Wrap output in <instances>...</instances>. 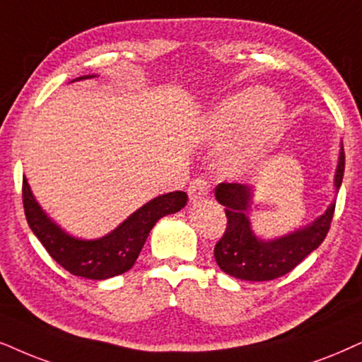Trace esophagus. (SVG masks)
<instances>
[{
	"mask_svg": "<svg viewBox=\"0 0 362 362\" xmlns=\"http://www.w3.org/2000/svg\"><path fill=\"white\" fill-rule=\"evenodd\" d=\"M210 194V185L205 178L199 177L192 182L189 187V197H190V202H200V200H205Z\"/></svg>",
	"mask_w": 362,
	"mask_h": 362,
	"instance_id": "esophagus-1",
	"label": "esophagus"
}]
</instances>
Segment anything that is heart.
Returning a JSON list of instances; mask_svg holds the SVG:
<instances>
[{"label": "heart", "mask_w": 362, "mask_h": 362, "mask_svg": "<svg viewBox=\"0 0 362 362\" xmlns=\"http://www.w3.org/2000/svg\"><path fill=\"white\" fill-rule=\"evenodd\" d=\"M284 120L286 108L277 95L264 88H249L226 98L209 112L200 134L212 144H228L237 139L226 170L240 175L277 144Z\"/></svg>", "instance_id": "1"}]
</instances>
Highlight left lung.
Masks as SVG:
<instances>
[{"label":"left lung","mask_w":362,"mask_h":362,"mask_svg":"<svg viewBox=\"0 0 362 362\" xmlns=\"http://www.w3.org/2000/svg\"><path fill=\"white\" fill-rule=\"evenodd\" d=\"M344 177V148L339 150L334 187L339 190ZM215 199L226 207L227 228L215 244L214 255L218 267L240 281H272L291 272L326 239L334 217L336 202L308 226L289 234L264 240L254 234L249 209L254 199V187L242 184H218Z\"/></svg>","instance_id":"obj_1"}]
</instances>
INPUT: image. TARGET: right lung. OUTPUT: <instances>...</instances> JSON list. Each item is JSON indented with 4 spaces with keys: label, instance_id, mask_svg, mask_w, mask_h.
I'll return each instance as SVG.
<instances>
[{
    "label": "right lung",
    "instance_id": "add662e5",
    "mask_svg": "<svg viewBox=\"0 0 362 362\" xmlns=\"http://www.w3.org/2000/svg\"><path fill=\"white\" fill-rule=\"evenodd\" d=\"M93 76L85 75L73 81ZM187 200L189 197L180 190L158 195L135 210L110 234L100 239H78L48 217L35 199L26 177H23V207L33 234L63 269L73 276L95 281H105L130 271L155 223L165 215L184 209Z\"/></svg>",
    "mask_w": 362,
    "mask_h": 362
}]
</instances>
